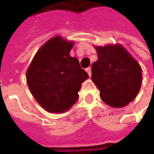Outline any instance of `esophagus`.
Returning a JSON list of instances; mask_svg holds the SVG:
<instances>
[{
	"label": "esophagus",
	"mask_w": 154,
	"mask_h": 154,
	"mask_svg": "<svg viewBox=\"0 0 154 154\" xmlns=\"http://www.w3.org/2000/svg\"><path fill=\"white\" fill-rule=\"evenodd\" d=\"M86 72H87V74H89V76H91V75H92V68L89 67V68H86Z\"/></svg>",
	"instance_id": "obj_1"
}]
</instances>
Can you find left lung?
Returning a JSON list of instances; mask_svg holds the SVG:
<instances>
[{"label": "left lung", "mask_w": 154, "mask_h": 154, "mask_svg": "<svg viewBox=\"0 0 154 154\" xmlns=\"http://www.w3.org/2000/svg\"><path fill=\"white\" fill-rule=\"evenodd\" d=\"M98 61L92 63V80L100 98L112 107H123L133 101L141 86L139 63L120 45L97 47Z\"/></svg>", "instance_id": "obj_1"}]
</instances>
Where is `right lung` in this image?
I'll use <instances>...</instances> for the list:
<instances>
[{"mask_svg":"<svg viewBox=\"0 0 154 154\" xmlns=\"http://www.w3.org/2000/svg\"><path fill=\"white\" fill-rule=\"evenodd\" d=\"M72 47L73 42L55 37L39 49L27 69L30 91L49 112L61 113L74 105L81 83L89 77L78 59L70 56Z\"/></svg>","mask_w":154,"mask_h":154,"instance_id":"add662e5","label":"right lung"}]
</instances>
